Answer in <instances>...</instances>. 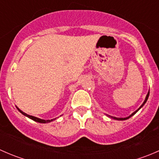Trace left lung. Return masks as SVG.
<instances>
[{"label": "left lung", "instance_id": "1", "mask_svg": "<svg viewBox=\"0 0 159 159\" xmlns=\"http://www.w3.org/2000/svg\"><path fill=\"white\" fill-rule=\"evenodd\" d=\"M148 96H149V91L148 92V94H147V95H146V98H145V101H144V102H143V104H142V105H141L140 107H139V108L138 110H136L135 111H134L133 112L132 114H131V115H130L129 117H126V118H116V117H112V116H110V115H108V117H110V118H113V119H115V120H120V121H124V120H127V119H129V118H131V116H132V115H134V114L136 113V112L138 111H139V109H140L141 108H142V106H143L144 105H145V103H146V102H147V100H148Z\"/></svg>", "mask_w": 159, "mask_h": 159}]
</instances>
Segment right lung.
Wrapping results in <instances>:
<instances>
[{"mask_svg":"<svg viewBox=\"0 0 159 159\" xmlns=\"http://www.w3.org/2000/svg\"><path fill=\"white\" fill-rule=\"evenodd\" d=\"M17 110H18L19 111H20V113L22 114V115H25V116H27V117H28V118H30V119H32V120H33V121H37V122H39V123H48V122H51V121H54V120L55 119V118H54V119H51V120H44V119H41V118H37V117L32 116V115H28V114L25 113V112L22 111L21 110L19 109V108H17Z\"/></svg>","mask_w":159,"mask_h":159,"instance_id":"1","label":"right lung"}]
</instances>
